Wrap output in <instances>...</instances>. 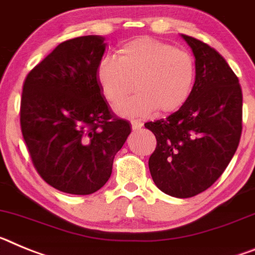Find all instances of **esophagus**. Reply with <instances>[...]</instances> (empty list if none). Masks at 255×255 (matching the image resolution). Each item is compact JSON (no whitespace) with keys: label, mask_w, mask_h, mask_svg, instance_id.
Listing matches in <instances>:
<instances>
[{"label":"esophagus","mask_w":255,"mask_h":255,"mask_svg":"<svg viewBox=\"0 0 255 255\" xmlns=\"http://www.w3.org/2000/svg\"><path fill=\"white\" fill-rule=\"evenodd\" d=\"M130 125H132V129H133V130H140L141 128L143 127V125L141 123V122H136V121L132 122Z\"/></svg>","instance_id":"1"}]
</instances>
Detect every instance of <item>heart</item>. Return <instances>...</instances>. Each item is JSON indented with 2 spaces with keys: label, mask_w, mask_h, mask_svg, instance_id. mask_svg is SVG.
I'll return each instance as SVG.
<instances>
[{
  "label": "heart",
  "mask_w": 255,
  "mask_h": 255,
  "mask_svg": "<svg viewBox=\"0 0 255 255\" xmlns=\"http://www.w3.org/2000/svg\"><path fill=\"white\" fill-rule=\"evenodd\" d=\"M96 81L110 105H117L133 91L138 94L118 106L128 118L142 119L160 110L178 112L187 104L196 81L192 57L174 46L141 37L122 46L117 60L103 57L96 68Z\"/></svg>",
  "instance_id": "1"
}]
</instances>
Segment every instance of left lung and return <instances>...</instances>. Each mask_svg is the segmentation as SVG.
<instances>
[{
    "label": "left lung",
    "instance_id": "8db88e82",
    "mask_svg": "<svg viewBox=\"0 0 255 255\" xmlns=\"http://www.w3.org/2000/svg\"><path fill=\"white\" fill-rule=\"evenodd\" d=\"M181 37L195 56L192 95L182 109L145 127L156 137L149 159L152 181L165 194L185 199L210 187L231 161L243 129V92L222 55Z\"/></svg>",
    "mask_w": 255,
    "mask_h": 255
}]
</instances>
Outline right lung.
<instances>
[{"instance_id":"obj_1","label":"right lung","mask_w":255,"mask_h":255,"mask_svg":"<svg viewBox=\"0 0 255 255\" xmlns=\"http://www.w3.org/2000/svg\"><path fill=\"white\" fill-rule=\"evenodd\" d=\"M106 43L83 35L57 46L23 85L21 133L35 169L66 194L90 195L112 176L130 125L110 110L96 81Z\"/></svg>"}]
</instances>
